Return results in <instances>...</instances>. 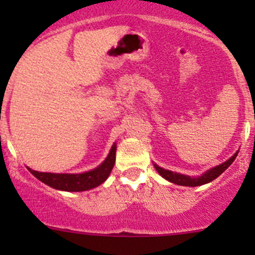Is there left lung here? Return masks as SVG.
Segmentation results:
<instances>
[{"label":"left lung","instance_id":"left-lung-1","mask_svg":"<svg viewBox=\"0 0 255 255\" xmlns=\"http://www.w3.org/2000/svg\"><path fill=\"white\" fill-rule=\"evenodd\" d=\"M237 154H238V151L237 153H235V155L231 156L227 161H225L223 164H220V165L215 166V168L210 169V170H207L206 173H204L201 176H199V177H191V176L184 175V174L174 173V171L166 170V169L160 168V166L156 165V164H154V168L156 169V171H158V173L160 174L164 179H166L168 181H170V182H174V184L181 185V186H192V187L200 186V185H204V184H207V182L213 181L216 177L220 176L221 174H222L223 171H225L226 169H227L228 166H230L231 164L235 161Z\"/></svg>","mask_w":255,"mask_h":255}]
</instances>
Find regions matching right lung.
I'll return each mask as SVG.
<instances>
[{
	"instance_id": "add662e5",
	"label": "right lung",
	"mask_w": 255,
	"mask_h": 255,
	"mask_svg": "<svg viewBox=\"0 0 255 255\" xmlns=\"http://www.w3.org/2000/svg\"><path fill=\"white\" fill-rule=\"evenodd\" d=\"M116 144H113L109 155L104 163L92 170L81 174H54V173H39V171L28 170L38 180L47 184L53 189L61 191H86L101 185L111 174L116 161Z\"/></svg>"
}]
</instances>
